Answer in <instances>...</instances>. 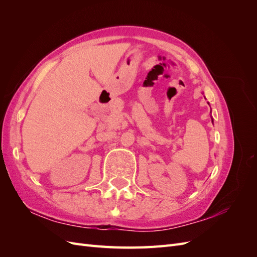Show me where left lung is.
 I'll use <instances>...</instances> for the list:
<instances>
[{"label": "left lung", "instance_id": "8db88e82", "mask_svg": "<svg viewBox=\"0 0 257 257\" xmlns=\"http://www.w3.org/2000/svg\"><path fill=\"white\" fill-rule=\"evenodd\" d=\"M208 104H209V103H208ZM212 122H213V120H212Z\"/></svg>", "mask_w": 257, "mask_h": 257}]
</instances>
